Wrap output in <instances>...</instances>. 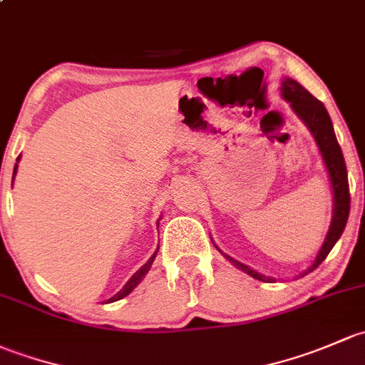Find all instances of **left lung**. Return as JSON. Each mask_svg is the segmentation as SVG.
<instances>
[{"label":"left lung","mask_w":365,"mask_h":365,"mask_svg":"<svg viewBox=\"0 0 365 365\" xmlns=\"http://www.w3.org/2000/svg\"><path fill=\"white\" fill-rule=\"evenodd\" d=\"M283 98L290 101L292 108L295 110V114L306 123V126L309 128L311 133H313L314 140H317L318 148H320L323 161L327 165V170H329L330 182H332L334 190V217L332 225H330V230L327 234L325 242H323L320 253H318L314 264L309 267L307 272L317 269L327 258V255L330 253V250L334 247V244L337 242L341 237V234L344 232L346 227L348 216H350V186H348V172H346V163H344L343 151H341V145L337 144L336 133H334L332 121H330V115L327 112V108L323 107L320 100L314 98L307 89H304L299 82L294 78H287L283 82ZM227 257V255H225ZM235 267H239L240 270H244L246 274L253 276L255 279L260 281H272L270 277L262 276L257 270L250 269L247 265L240 264V262L234 260V258L227 257ZM306 272V274H307Z\"/></svg>","instance_id":"1"}]
</instances>
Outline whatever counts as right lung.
<instances>
[{
	"label": "right lung",
	"instance_id": "add662e5",
	"mask_svg": "<svg viewBox=\"0 0 365 365\" xmlns=\"http://www.w3.org/2000/svg\"><path fill=\"white\" fill-rule=\"evenodd\" d=\"M17 161H19V158H17ZM15 172H17V163H15V168H14V175H15ZM156 253H158V251H156ZM156 253H155V255H153V257H151V258H149V260H148V264H145V265H142V267H140V269H138V270H137V272H135V274H133V276H131V279H130V281H128V283L125 284V288H123V290H121V292H119V294H115L114 297H112V299H108V302H115V300L123 299V297H126L128 294H130V292H131V290H133V288H135V287H137V284H138V283H140V281H142V277H144V276H145V274H148V272H149V269H151L153 262H155V258H156Z\"/></svg>",
	"mask_w": 365,
	"mask_h": 365
}]
</instances>
